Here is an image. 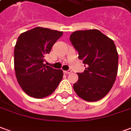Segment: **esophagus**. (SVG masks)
I'll use <instances>...</instances> for the list:
<instances>
[{
    "mask_svg": "<svg viewBox=\"0 0 131 131\" xmlns=\"http://www.w3.org/2000/svg\"><path fill=\"white\" fill-rule=\"evenodd\" d=\"M71 72V70H68V71H64V74H70Z\"/></svg>",
    "mask_w": 131,
    "mask_h": 131,
    "instance_id": "obj_1",
    "label": "esophagus"
}]
</instances>
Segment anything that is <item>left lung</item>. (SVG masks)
Segmentation results:
<instances>
[{"mask_svg": "<svg viewBox=\"0 0 131 131\" xmlns=\"http://www.w3.org/2000/svg\"><path fill=\"white\" fill-rule=\"evenodd\" d=\"M70 41L86 67L77 73L73 85L81 98L88 102L101 100L112 88L118 71V52L114 41L97 29L74 31Z\"/></svg>", "mask_w": 131, "mask_h": 131, "instance_id": "left-lung-1", "label": "left lung"}]
</instances>
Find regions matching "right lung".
<instances>
[{
    "label": "right lung",
    "mask_w": 131,
    "mask_h": 131,
    "mask_svg": "<svg viewBox=\"0 0 131 131\" xmlns=\"http://www.w3.org/2000/svg\"><path fill=\"white\" fill-rule=\"evenodd\" d=\"M62 34V31L38 27L22 33L17 38L14 51L16 78L28 95L35 98L48 96L62 79V69L43 64L45 56Z\"/></svg>",
    "instance_id": "obj_1"
}]
</instances>
